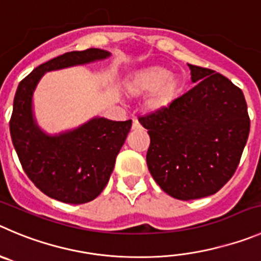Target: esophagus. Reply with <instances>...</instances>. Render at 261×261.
Returning a JSON list of instances; mask_svg holds the SVG:
<instances>
[{
  "label": "esophagus",
  "mask_w": 261,
  "mask_h": 261,
  "mask_svg": "<svg viewBox=\"0 0 261 261\" xmlns=\"http://www.w3.org/2000/svg\"><path fill=\"white\" fill-rule=\"evenodd\" d=\"M139 122H138V119H134L133 121V128H138L139 127Z\"/></svg>",
  "instance_id": "esophagus-1"
}]
</instances>
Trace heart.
Instances as JSON below:
<instances>
[{
  "label": "heart",
  "mask_w": 261,
  "mask_h": 261,
  "mask_svg": "<svg viewBox=\"0 0 261 261\" xmlns=\"http://www.w3.org/2000/svg\"><path fill=\"white\" fill-rule=\"evenodd\" d=\"M176 89V79L170 75L169 70L161 67L148 68L136 73L128 82V90L134 94H149L147 104L152 109L166 106Z\"/></svg>",
  "instance_id": "heart-1"
}]
</instances>
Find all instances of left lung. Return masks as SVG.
<instances>
[{
  "instance_id": "8db88e82",
  "label": "left lung",
  "mask_w": 261,
  "mask_h": 261,
  "mask_svg": "<svg viewBox=\"0 0 261 261\" xmlns=\"http://www.w3.org/2000/svg\"><path fill=\"white\" fill-rule=\"evenodd\" d=\"M193 89L139 118L148 130L147 165L169 196L216 193L233 176L250 133L242 90L215 70L188 64Z\"/></svg>"
}]
</instances>
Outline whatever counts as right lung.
I'll use <instances>...</instances> for the list:
<instances>
[{"instance_id":"right-lung-1","label":"right lung","mask_w":261,"mask_h":261,"mask_svg":"<svg viewBox=\"0 0 261 261\" xmlns=\"http://www.w3.org/2000/svg\"><path fill=\"white\" fill-rule=\"evenodd\" d=\"M109 57L101 48L63 54L35 68L16 89L10 134L19 161L41 192L64 203H86L103 192L133 121L96 116L79 127L47 134L35 117L33 95L45 73Z\"/></svg>"}]
</instances>
